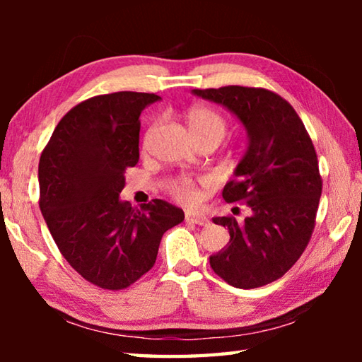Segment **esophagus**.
<instances>
[{"instance_id": "obj_1", "label": "esophagus", "mask_w": 362, "mask_h": 362, "mask_svg": "<svg viewBox=\"0 0 362 362\" xmlns=\"http://www.w3.org/2000/svg\"><path fill=\"white\" fill-rule=\"evenodd\" d=\"M185 220H187V222H189V223L203 225V226L209 223V218H207L206 216H203V214H187Z\"/></svg>"}]
</instances>
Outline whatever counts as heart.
I'll return each instance as SVG.
<instances>
[{
	"label": "heart",
	"instance_id": "b5f03b06",
	"mask_svg": "<svg viewBox=\"0 0 362 362\" xmlns=\"http://www.w3.org/2000/svg\"><path fill=\"white\" fill-rule=\"evenodd\" d=\"M188 126L192 129L196 140L199 139H216L222 140L228 132V122L216 110L206 107H196L188 112ZM170 192L177 199L183 203L193 204L199 199V192L192 179L188 177H179L170 183Z\"/></svg>",
	"mask_w": 362,
	"mask_h": 362
}]
</instances>
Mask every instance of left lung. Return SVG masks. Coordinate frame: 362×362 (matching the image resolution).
Here are the masks:
<instances>
[{"instance_id": "left-lung-1", "label": "left lung", "mask_w": 362, "mask_h": 362, "mask_svg": "<svg viewBox=\"0 0 362 362\" xmlns=\"http://www.w3.org/2000/svg\"><path fill=\"white\" fill-rule=\"evenodd\" d=\"M193 94L235 113L249 146L235 179L223 188L226 203H244L249 217H214L230 231V243L209 257L216 274L238 289L279 279L303 254L313 235L322 192L313 142L296 110L263 88L223 86Z\"/></svg>"}]
</instances>
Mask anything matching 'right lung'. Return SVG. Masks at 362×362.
Here are the masks:
<instances>
[{"label": "right lung", "instance_id": "obj_1", "mask_svg": "<svg viewBox=\"0 0 362 362\" xmlns=\"http://www.w3.org/2000/svg\"><path fill=\"white\" fill-rule=\"evenodd\" d=\"M161 97L95 95L59 121L41 153L40 209L60 254L90 284L121 291L155 265L161 238L183 211L153 199L134 209L119 199L124 173L139 163L140 113Z\"/></svg>", "mask_w": 362, "mask_h": 362}]
</instances>
